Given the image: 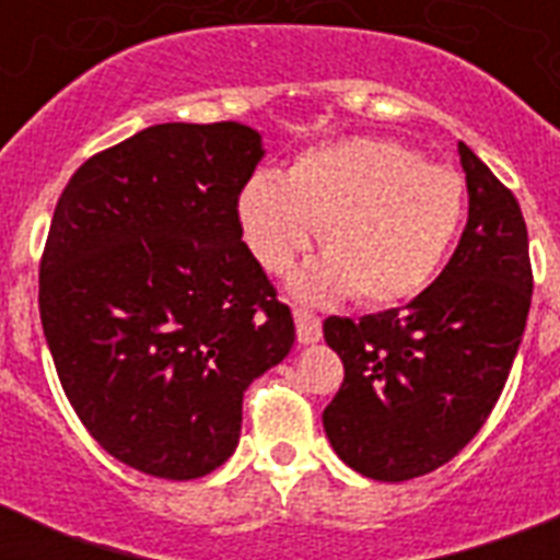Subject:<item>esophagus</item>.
<instances>
[{"label":"esophagus","instance_id":"esophagus-1","mask_svg":"<svg viewBox=\"0 0 560 560\" xmlns=\"http://www.w3.org/2000/svg\"><path fill=\"white\" fill-rule=\"evenodd\" d=\"M293 316H296V334H299V342H319V337H323V319L316 314H311L307 307H296L293 311Z\"/></svg>","mask_w":560,"mask_h":560}]
</instances>
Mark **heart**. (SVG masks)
Wrapping results in <instances>:
<instances>
[{"instance_id":"heart-1","label":"heart","mask_w":560,"mask_h":560,"mask_svg":"<svg viewBox=\"0 0 560 560\" xmlns=\"http://www.w3.org/2000/svg\"><path fill=\"white\" fill-rule=\"evenodd\" d=\"M241 232L264 270L284 272L323 229L325 261L296 279L311 299L349 293L386 307L416 299L447 261L465 179L389 139H346L255 174L237 197Z\"/></svg>"}]
</instances>
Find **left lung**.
<instances>
[{"instance_id":"1","label":"left lung","mask_w":560,"mask_h":560,"mask_svg":"<svg viewBox=\"0 0 560 560\" xmlns=\"http://www.w3.org/2000/svg\"><path fill=\"white\" fill-rule=\"evenodd\" d=\"M468 226L439 279L409 305L328 316L346 377L323 424L349 468L381 482L424 477L479 433L503 392L532 305L521 202L459 142Z\"/></svg>"}]
</instances>
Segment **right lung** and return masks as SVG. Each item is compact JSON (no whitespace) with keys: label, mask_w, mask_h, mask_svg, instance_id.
I'll list each match as a JSON object with an SVG mask.
<instances>
[{"label":"right lung","mask_w":560,"mask_h":560,"mask_svg":"<svg viewBox=\"0 0 560 560\" xmlns=\"http://www.w3.org/2000/svg\"><path fill=\"white\" fill-rule=\"evenodd\" d=\"M237 121L153 125L74 171L39 258V319L69 404L130 468L197 479L237 447L246 386L293 314L241 241L261 162Z\"/></svg>","instance_id":"add662e5"}]
</instances>
